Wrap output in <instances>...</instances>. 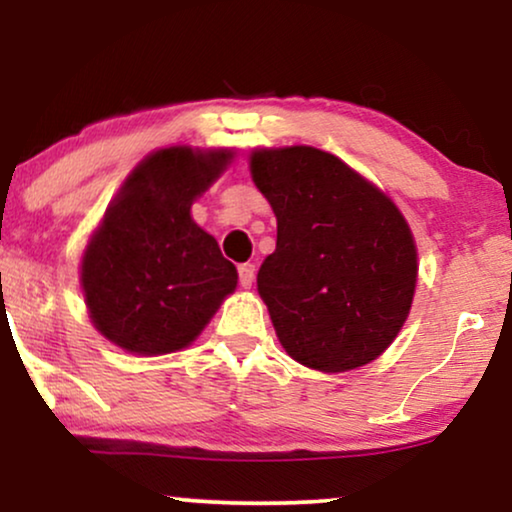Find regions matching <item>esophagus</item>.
I'll list each match as a JSON object with an SVG mask.
<instances>
[{
	"instance_id": "esophagus-1",
	"label": "esophagus",
	"mask_w": 512,
	"mask_h": 512,
	"mask_svg": "<svg viewBox=\"0 0 512 512\" xmlns=\"http://www.w3.org/2000/svg\"><path fill=\"white\" fill-rule=\"evenodd\" d=\"M237 275H240V284L244 286V289H249L251 282H254L256 265H251V263H242L240 268H237Z\"/></svg>"
}]
</instances>
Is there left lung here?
Returning <instances> with one entry per match:
<instances>
[{"label":"left lung","instance_id":"obj_1","mask_svg":"<svg viewBox=\"0 0 512 512\" xmlns=\"http://www.w3.org/2000/svg\"><path fill=\"white\" fill-rule=\"evenodd\" d=\"M251 179L277 216L258 293L286 354L321 373L375 361L415 296L408 221L380 188L314 146L254 151Z\"/></svg>","mask_w":512,"mask_h":512}]
</instances>
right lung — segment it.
<instances>
[{
  "instance_id": "right-lung-1",
  "label": "right lung",
  "mask_w": 512,
  "mask_h": 512,
  "mask_svg": "<svg viewBox=\"0 0 512 512\" xmlns=\"http://www.w3.org/2000/svg\"><path fill=\"white\" fill-rule=\"evenodd\" d=\"M233 158L170 146L125 179L90 237L81 286L90 319L125 352L156 356L198 338L235 291L237 270L191 219V205Z\"/></svg>"
}]
</instances>
